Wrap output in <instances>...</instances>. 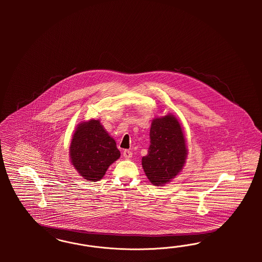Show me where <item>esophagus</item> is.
I'll return each instance as SVG.
<instances>
[{
  "instance_id": "esophagus-1",
  "label": "esophagus",
  "mask_w": 262,
  "mask_h": 262,
  "mask_svg": "<svg viewBox=\"0 0 262 262\" xmlns=\"http://www.w3.org/2000/svg\"><path fill=\"white\" fill-rule=\"evenodd\" d=\"M123 157L125 159H130L133 157V152H132V151H129V150H125V151H123Z\"/></svg>"
}]
</instances>
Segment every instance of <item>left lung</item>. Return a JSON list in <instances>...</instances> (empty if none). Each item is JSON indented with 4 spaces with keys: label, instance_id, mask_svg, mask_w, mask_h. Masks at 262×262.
Here are the masks:
<instances>
[{
    "label": "left lung",
    "instance_id": "1",
    "mask_svg": "<svg viewBox=\"0 0 262 262\" xmlns=\"http://www.w3.org/2000/svg\"><path fill=\"white\" fill-rule=\"evenodd\" d=\"M150 147L142 158L144 172L154 185L170 183L182 172L187 158L183 127L173 114L151 121Z\"/></svg>",
    "mask_w": 262,
    "mask_h": 262
}]
</instances>
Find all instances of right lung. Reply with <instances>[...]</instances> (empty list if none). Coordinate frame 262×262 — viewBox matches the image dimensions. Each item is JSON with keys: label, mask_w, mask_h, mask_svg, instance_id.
Returning a JSON list of instances; mask_svg holds the SVG:
<instances>
[{"label": "right lung", "mask_w": 262, "mask_h": 262, "mask_svg": "<svg viewBox=\"0 0 262 262\" xmlns=\"http://www.w3.org/2000/svg\"><path fill=\"white\" fill-rule=\"evenodd\" d=\"M121 154L115 140L100 120L91 119L78 125L69 148L72 165L83 179L98 182Z\"/></svg>", "instance_id": "add662e5"}]
</instances>
